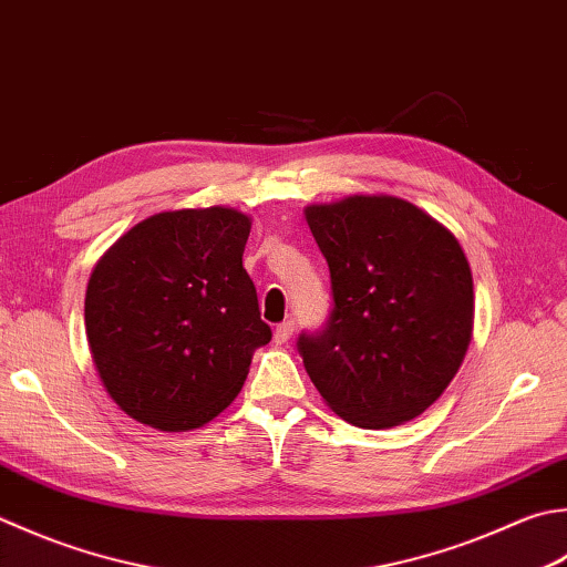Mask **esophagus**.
<instances>
[{
    "label": "esophagus",
    "mask_w": 567,
    "mask_h": 567,
    "mask_svg": "<svg viewBox=\"0 0 567 567\" xmlns=\"http://www.w3.org/2000/svg\"><path fill=\"white\" fill-rule=\"evenodd\" d=\"M292 331H295V321L292 319H285L282 324L275 327V343H285L287 339L292 337Z\"/></svg>",
    "instance_id": "obj_1"
}]
</instances>
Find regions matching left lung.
<instances>
[{
	"instance_id": "obj_1",
	"label": "left lung",
	"mask_w": 567,
	"mask_h": 567,
	"mask_svg": "<svg viewBox=\"0 0 567 567\" xmlns=\"http://www.w3.org/2000/svg\"><path fill=\"white\" fill-rule=\"evenodd\" d=\"M305 214L331 277L327 321L297 337L309 379L351 425L408 423L467 353L470 262L445 226L403 198L349 196Z\"/></svg>"
}]
</instances>
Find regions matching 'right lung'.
Returning a JSON list of instances; mask_svg holds the SVG:
<instances>
[{
  "label": "right lung",
  "instance_id": "add662e5",
  "mask_svg": "<svg viewBox=\"0 0 567 567\" xmlns=\"http://www.w3.org/2000/svg\"><path fill=\"white\" fill-rule=\"evenodd\" d=\"M250 218L233 208L150 216L95 265L85 334L113 401L144 425H206L272 339L243 268Z\"/></svg>",
  "mask_w": 567,
  "mask_h": 567
}]
</instances>
